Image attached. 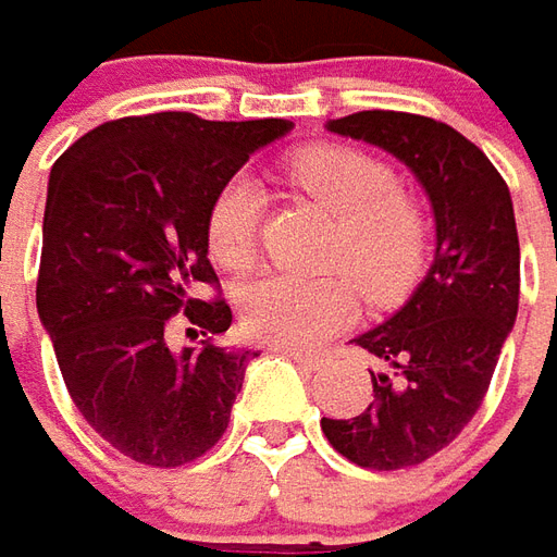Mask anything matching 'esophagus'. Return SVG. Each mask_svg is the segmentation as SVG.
<instances>
[{
  "instance_id": "esophagus-1",
  "label": "esophagus",
  "mask_w": 557,
  "mask_h": 557,
  "mask_svg": "<svg viewBox=\"0 0 557 557\" xmlns=\"http://www.w3.org/2000/svg\"><path fill=\"white\" fill-rule=\"evenodd\" d=\"M280 352H283V356H289L292 361H301V364H307V368L319 361L317 352H307V349H298V346H280Z\"/></svg>"
}]
</instances>
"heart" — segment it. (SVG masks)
<instances>
[{"label":"heart","mask_w":557,"mask_h":557,"mask_svg":"<svg viewBox=\"0 0 557 557\" xmlns=\"http://www.w3.org/2000/svg\"><path fill=\"white\" fill-rule=\"evenodd\" d=\"M292 177L341 220L332 265L346 268L371 301L398 295L422 262L425 225L380 159L349 147H313L292 159ZM265 193L256 177L225 181L208 211V247L216 265L244 271L256 259ZM356 317L346 277L265 274L244 289L240 325L252 341L310 346Z\"/></svg>","instance_id":"heart-1"}]
</instances>
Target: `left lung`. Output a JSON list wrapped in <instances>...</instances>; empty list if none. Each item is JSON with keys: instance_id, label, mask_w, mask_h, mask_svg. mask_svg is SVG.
Returning a JSON list of instances; mask_svg holds the SVG:
<instances>
[{"instance_id": "left-lung-1", "label": "left lung", "mask_w": 557, "mask_h": 557, "mask_svg": "<svg viewBox=\"0 0 557 557\" xmlns=\"http://www.w3.org/2000/svg\"><path fill=\"white\" fill-rule=\"evenodd\" d=\"M329 132L386 150L413 171L434 211V262L398 313L352 344L380 361L373 400L322 434L352 465H422L461 434L488 392L519 313V232L504 177L441 120L359 111Z\"/></svg>"}]
</instances>
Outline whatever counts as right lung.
<instances>
[{
    "label": "right lung",
    "instance_id": "1",
    "mask_svg": "<svg viewBox=\"0 0 557 557\" xmlns=\"http://www.w3.org/2000/svg\"><path fill=\"white\" fill-rule=\"evenodd\" d=\"M289 120L220 123L186 111L123 116L77 138L50 169L35 305L65 388L96 434L150 468H181L228 428L259 352L213 344L228 332L208 211L247 159ZM187 336L174 350L171 315Z\"/></svg>",
    "mask_w": 557,
    "mask_h": 557
}]
</instances>
